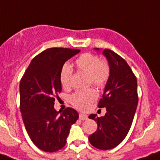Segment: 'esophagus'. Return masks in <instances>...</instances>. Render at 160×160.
Listing matches in <instances>:
<instances>
[{"mask_svg":"<svg viewBox=\"0 0 160 160\" xmlns=\"http://www.w3.org/2000/svg\"><path fill=\"white\" fill-rule=\"evenodd\" d=\"M80 119L82 121L87 120L88 119V116L86 114H84V113H80Z\"/></svg>","mask_w":160,"mask_h":160,"instance_id":"esophagus-1","label":"esophagus"}]
</instances>
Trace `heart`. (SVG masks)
<instances>
[{
	"instance_id": "b5f03b06",
	"label": "heart",
	"mask_w": 160,
	"mask_h": 160,
	"mask_svg": "<svg viewBox=\"0 0 160 160\" xmlns=\"http://www.w3.org/2000/svg\"><path fill=\"white\" fill-rule=\"evenodd\" d=\"M76 66L80 72L88 75V82L97 87H103L107 83L110 75V68L108 62L100 60L97 55L85 53L76 59ZM72 68L69 63L62 67L59 79L63 87L69 88L72 83ZM97 97V92L92 88L77 91L70 97L72 105L80 110H85Z\"/></svg>"
}]
</instances>
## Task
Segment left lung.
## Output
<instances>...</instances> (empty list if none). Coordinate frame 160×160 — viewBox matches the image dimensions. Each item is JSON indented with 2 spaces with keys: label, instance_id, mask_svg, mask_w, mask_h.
<instances>
[{
  "label": "left lung",
  "instance_id": "left-lung-1",
  "mask_svg": "<svg viewBox=\"0 0 160 160\" xmlns=\"http://www.w3.org/2000/svg\"><path fill=\"white\" fill-rule=\"evenodd\" d=\"M94 50L100 51L99 48ZM110 68L109 78L105 84L98 107L106 108L104 117L90 114L97 123V130L89 135V142L100 150L114 148L128 134L138 105L137 79L131 68L118 54L102 50Z\"/></svg>",
  "mask_w": 160,
  "mask_h": 160
}]
</instances>
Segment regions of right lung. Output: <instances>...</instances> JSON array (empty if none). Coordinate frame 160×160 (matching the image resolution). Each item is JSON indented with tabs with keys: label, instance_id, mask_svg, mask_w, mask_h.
<instances>
[{
	"label": "right lung",
	"instance_id": "right-lung-1",
	"mask_svg": "<svg viewBox=\"0 0 160 160\" xmlns=\"http://www.w3.org/2000/svg\"><path fill=\"white\" fill-rule=\"evenodd\" d=\"M80 52L69 48H49L32 59L20 82V109L31 141L40 150L55 152L67 142L71 126L79 118L72 108H54V95L62 90L60 71L66 61Z\"/></svg>",
	"mask_w": 160,
	"mask_h": 160
}]
</instances>
